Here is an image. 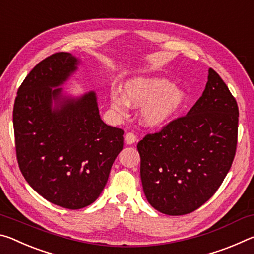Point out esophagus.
<instances>
[{
	"instance_id": "1",
	"label": "esophagus",
	"mask_w": 254,
	"mask_h": 254,
	"mask_svg": "<svg viewBox=\"0 0 254 254\" xmlns=\"http://www.w3.org/2000/svg\"><path fill=\"white\" fill-rule=\"evenodd\" d=\"M136 140H137V137L134 132H127V134L125 135V142H126V144L128 145L134 144Z\"/></svg>"
}]
</instances>
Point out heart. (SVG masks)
Listing matches in <instances>:
<instances>
[{"label": "heart", "instance_id": "heart-1", "mask_svg": "<svg viewBox=\"0 0 254 254\" xmlns=\"http://www.w3.org/2000/svg\"><path fill=\"white\" fill-rule=\"evenodd\" d=\"M123 90L124 94L110 93L112 109L125 115L129 105L143 107L140 119L147 127H160L170 123L188 101L186 91L164 77H132L124 83Z\"/></svg>", "mask_w": 254, "mask_h": 254}]
</instances>
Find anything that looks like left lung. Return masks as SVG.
<instances>
[{"label": "left lung", "mask_w": 254, "mask_h": 254, "mask_svg": "<svg viewBox=\"0 0 254 254\" xmlns=\"http://www.w3.org/2000/svg\"><path fill=\"white\" fill-rule=\"evenodd\" d=\"M238 125L236 100L209 68L205 91L188 114L137 145L151 206L165 215H186L213 197L234 160Z\"/></svg>", "instance_id": "8db88e82"}]
</instances>
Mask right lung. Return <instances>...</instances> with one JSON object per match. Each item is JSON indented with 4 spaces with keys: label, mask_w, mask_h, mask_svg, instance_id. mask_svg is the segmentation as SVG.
Segmentation results:
<instances>
[{
    "label": "right lung",
    "mask_w": 254,
    "mask_h": 254,
    "mask_svg": "<svg viewBox=\"0 0 254 254\" xmlns=\"http://www.w3.org/2000/svg\"><path fill=\"white\" fill-rule=\"evenodd\" d=\"M80 62L69 53L45 58L24 78L13 108L21 173L41 197L68 209L97 200L124 146V130L100 117L94 91L72 97L61 88Z\"/></svg>",
    "instance_id": "add662e5"
}]
</instances>
